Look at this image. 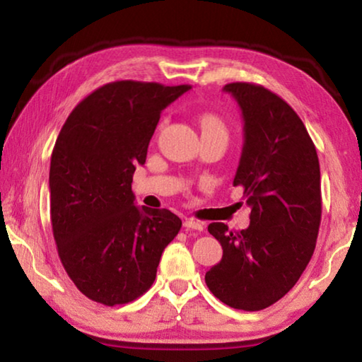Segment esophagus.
Listing matches in <instances>:
<instances>
[{"instance_id": "esophagus-1", "label": "esophagus", "mask_w": 362, "mask_h": 362, "mask_svg": "<svg viewBox=\"0 0 362 362\" xmlns=\"http://www.w3.org/2000/svg\"><path fill=\"white\" fill-rule=\"evenodd\" d=\"M183 226H185L187 230L203 231V228H204V223H203V222H199V220H194V218H185V222H183Z\"/></svg>"}]
</instances>
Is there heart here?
Segmentation results:
<instances>
[{"label":"heart","instance_id":"b5f03b06","mask_svg":"<svg viewBox=\"0 0 362 362\" xmlns=\"http://www.w3.org/2000/svg\"><path fill=\"white\" fill-rule=\"evenodd\" d=\"M198 122L203 136H228V129H226L225 121L216 113H203L199 116Z\"/></svg>","mask_w":362,"mask_h":362}]
</instances>
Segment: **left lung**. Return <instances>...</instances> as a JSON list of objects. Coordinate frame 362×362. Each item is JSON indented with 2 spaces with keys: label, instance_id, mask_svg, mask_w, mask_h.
<instances>
[{
  "label": "left lung",
  "instance_id": "obj_1",
  "mask_svg": "<svg viewBox=\"0 0 362 362\" xmlns=\"http://www.w3.org/2000/svg\"><path fill=\"white\" fill-rule=\"evenodd\" d=\"M241 108L244 146L233 185L244 188L250 223L235 231L222 222L207 230L223 255L206 273L220 302L259 311L289 292L308 265L321 223L320 159L289 103L259 84L223 88Z\"/></svg>",
  "mask_w": 362,
  "mask_h": 362
}]
</instances>
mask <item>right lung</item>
I'll use <instances>...</instances> for the list:
<instances>
[{
    "instance_id": "obj_1",
    "label": "right lung",
    "mask_w": 362,
    "mask_h": 362,
    "mask_svg": "<svg viewBox=\"0 0 362 362\" xmlns=\"http://www.w3.org/2000/svg\"><path fill=\"white\" fill-rule=\"evenodd\" d=\"M192 86L115 81L73 108L51 156V223L57 252L79 292L129 303L150 289L182 220L134 206L132 175L146 159L161 112Z\"/></svg>"
}]
</instances>
